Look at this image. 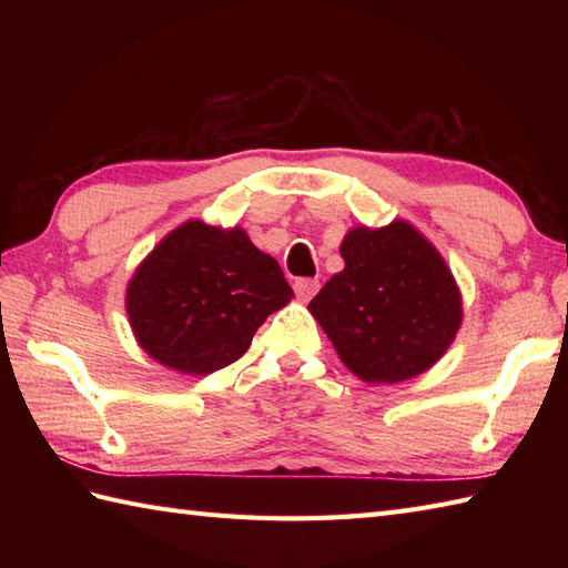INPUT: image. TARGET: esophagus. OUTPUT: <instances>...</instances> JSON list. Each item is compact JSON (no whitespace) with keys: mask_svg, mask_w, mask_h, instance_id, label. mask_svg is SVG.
I'll use <instances>...</instances> for the list:
<instances>
[{"mask_svg":"<svg viewBox=\"0 0 568 568\" xmlns=\"http://www.w3.org/2000/svg\"><path fill=\"white\" fill-rule=\"evenodd\" d=\"M317 291H320L317 277H297V281H295V293H297L300 300H305V303H307V300L315 297Z\"/></svg>","mask_w":568,"mask_h":568,"instance_id":"esophagus-1","label":"esophagus"}]
</instances>
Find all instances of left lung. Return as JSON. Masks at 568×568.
<instances>
[{
  "label": "left lung",
  "mask_w": 568,
  "mask_h": 568,
  "mask_svg": "<svg viewBox=\"0 0 568 568\" xmlns=\"http://www.w3.org/2000/svg\"><path fill=\"white\" fill-rule=\"evenodd\" d=\"M342 258L310 312L344 364L368 383H400L437 364L462 324V295L437 248L393 222L352 229Z\"/></svg>",
  "instance_id": "1"
}]
</instances>
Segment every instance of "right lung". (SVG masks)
<instances>
[{
	"label": "right lung",
	"instance_id": "obj_1",
	"mask_svg": "<svg viewBox=\"0 0 568 568\" xmlns=\"http://www.w3.org/2000/svg\"><path fill=\"white\" fill-rule=\"evenodd\" d=\"M291 297L281 265L244 229L187 222L139 265L126 312L143 352L204 376L244 356L265 317Z\"/></svg>",
	"mask_w": 568,
	"mask_h": 568
}]
</instances>
